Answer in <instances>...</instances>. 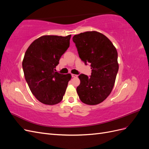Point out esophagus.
<instances>
[{
    "instance_id": "esophagus-1",
    "label": "esophagus",
    "mask_w": 149,
    "mask_h": 149,
    "mask_svg": "<svg viewBox=\"0 0 149 149\" xmlns=\"http://www.w3.org/2000/svg\"><path fill=\"white\" fill-rule=\"evenodd\" d=\"M71 76H72V77H73V78H77V77H78V75H77V74H71Z\"/></svg>"
}]
</instances>
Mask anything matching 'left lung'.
<instances>
[{
    "instance_id": "1",
    "label": "left lung",
    "mask_w": 149,
    "mask_h": 149,
    "mask_svg": "<svg viewBox=\"0 0 149 149\" xmlns=\"http://www.w3.org/2000/svg\"><path fill=\"white\" fill-rule=\"evenodd\" d=\"M73 41L79 56L86 65L91 63L90 77L81 74L76 91L80 100L88 105L104 101L113 89L119 70L118 52L104 35L96 31L75 35Z\"/></svg>"
}]
</instances>
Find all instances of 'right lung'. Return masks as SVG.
<instances>
[{
	"label": "right lung",
	"mask_w": 149,
	"mask_h": 149,
	"mask_svg": "<svg viewBox=\"0 0 149 149\" xmlns=\"http://www.w3.org/2000/svg\"><path fill=\"white\" fill-rule=\"evenodd\" d=\"M71 35H44L31 43L25 53L22 67L31 92L47 105L61 101L71 74L55 72L61 56L70 47Z\"/></svg>",
	"instance_id": "obj_1"
}]
</instances>
